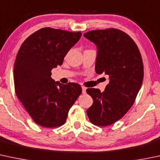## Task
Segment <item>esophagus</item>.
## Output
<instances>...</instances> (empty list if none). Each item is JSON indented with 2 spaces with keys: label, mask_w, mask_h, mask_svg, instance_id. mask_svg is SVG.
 <instances>
[{
  "label": "esophagus",
  "mask_w": 160,
  "mask_h": 160,
  "mask_svg": "<svg viewBox=\"0 0 160 160\" xmlns=\"http://www.w3.org/2000/svg\"><path fill=\"white\" fill-rule=\"evenodd\" d=\"M86 90H87V88L85 87H82V93H86Z\"/></svg>",
  "instance_id": "esophagus-1"
}]
</instances>
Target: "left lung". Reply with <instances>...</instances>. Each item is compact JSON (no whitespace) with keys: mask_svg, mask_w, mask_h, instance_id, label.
Returning a JSON list of instances; mask_svg holds the SVG:
<instances>
[{"mask_svg":"<svg viewBox=\"0 0 160 160\" xmlns=\"http://www.w3.org/2000/svg\"><path fill=\"white\" fill-rule=\"evenodd\" d=\"M83 36L97 45L96 73L110 80L103 92L87 89L93 103L87 114L93 125L107 127L122 118L135 102L143 80L142 57L133 40L120 30H96Z\"/></svg>","mask_w":160,"mask_h":160,"instance_id":"obj_1","label":"left lung"}]
</instances>
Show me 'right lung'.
<instances>
[{"label":"right lung","instance_id":"right-lung-1","mask_svg":"<svg viewBox=\"0 0 160 160\" xmlns=\"http://www.w3.org/2000/svg\"><path fill=\"white\" fill-rule=\"evenodd\" d=\"M81 32L44 28L23 41L17 54L13 81L17 97L38 125L53 128L66 122L82 93L80 85H64L51 78V70L80 40Z\"/></svg>","mask_w":160,"mask_h":160}]
</instances>
